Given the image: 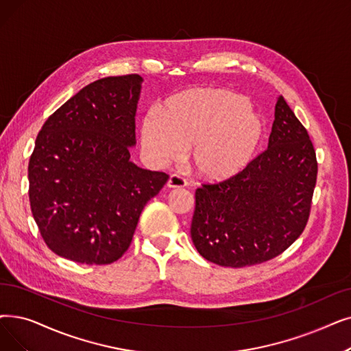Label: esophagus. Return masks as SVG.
<instances>
[{
	"instance_id": "obj_1",
	"label": "esophagus",
	"mask_w": 351,
	"mask_h": 351,
	"mask_svg": "<svg viewBox=\"0 0 351 351\" xmlns=\"http://www.w3.org/2000/svg\"><path fill=\"white\" fill-rule=\"evenodd\" d=\"M167 186L171 189H184L186 186V179L179 175H172L169 180H167Z\"/></svg>"
}]
</instances>
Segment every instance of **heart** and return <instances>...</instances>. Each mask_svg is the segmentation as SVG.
I'll use <instances>...</instances> for the list:
<instances>
[{
	"label": "heart",
	"instance_id": "obj_1",
	"mask_svg": "<svg viewBox=\"0 0 351 351\" xmlns=\"http://www.w3.org/2000/svg\"><path fill=\"white\" fill-rule=\"evenodd\" d=\"M245 101L222 88H191L167 97L142 126L146 155L156 163L178 162L191 150L192 171L219 182L239 173L252 159L263 126Z\"/></svg>",
	"mask_w": 351,
	"mask_h": 351
}]
</instances>
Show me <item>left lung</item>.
I'll use <instances>...</instances> for the list:
<instances>
[{
    "label": "left lung",
    "mask_w": 351,
    "mask_h": 351,
    "mask_svg": "<svg viewBox=\"0 0 351 351\" xmlns=\"http://www.w3.org/2000/svg\"><path fill=\"white\" fill-rule=\"evenodd\" d=\"M318 165L307 129L282 96L268 147L235 176L195 192L193 245L222 267H250L282 254L306 230Z\"/></svg>",
    "instance_id": "left-lung-1"
}]
</instances>
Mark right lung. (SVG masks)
<instances>
[{"mask_svg": "<svg viewBox=\"0 0 351 351\" xmlns=\"http://www.w3.org/2000/svg\"><path fill=\"white\" fill-rule=\"evenodd\" d=\"M139 74L90 83L43 125L28 162V197L54 254L87 265L117 261L145 205L169 179L130 162Z\"/></svg>", "mask_w": 351, "mask_h": 351, "instance_id": "obj_1", "label": "right lung"}]
</instances>
